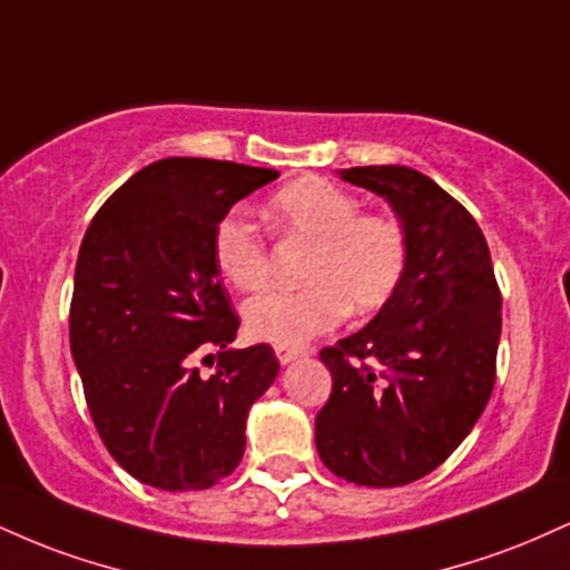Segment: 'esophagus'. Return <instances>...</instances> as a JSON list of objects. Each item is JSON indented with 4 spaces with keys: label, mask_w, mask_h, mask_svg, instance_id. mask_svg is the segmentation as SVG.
Masks as SVG:
<instances>
[{
    "label": "esophagus",
    "mask_w": 570,
    "mask_h": 570,
    "mask_svg": "<svg viewBox=\"0 0 570 570\" xmlns=\"http://www.w3.org/2000/svg\"><path fill=\"white\" fill-rule=\"evenodd\" d=\"M303 351H297V347H276V358L281 361V363H292V361H297V358H303Z\"/></svg>",
    "instance_id": "34e87169"
}]
</instances>
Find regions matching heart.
Instances as JSON below:
<instances>
[{
	"label": "heart",
	"instance_id": "obj_1",
	"mask_svg": "<svg viewBox=\"0 0 570 570\" xmlns=\"http://www.w3.org/2000/svg\"><path fill=\"white\" fill-rule=\"evenodd\" d=\"M267 215L289 242L311 244L297 292H265L246 303L244 326L252 337L278 347H303L332 332L351 311L372 315L401 289L409 271V233L382 212H361L351 190L303 177L271 196ZM219 276L238 292L263 289L271 278V252L252 223L225 215L212 233Z\"/></svg>",
	"mask_w": 570,
	"mask_h": 570
}]
</instances>
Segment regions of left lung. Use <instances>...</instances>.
<instances>
[{
    "label": "left lung",
    "instance_id": "obj_1",
    "mask_svg": "<svg viewBox=\"0 0 570 570\" xmlns=\"http://www.w3.org/2000/svg\"><path fill=\"white\" fill-rule=\"evenodd\" d=\"M374 190L409 233L401 289L361 332L324 347L332 395L315 449L334 475L393 489L420 481L475 428L497 382L502 292L483 230L416 169H342Z\"/></svg>",
    "mask_w": 570,
    "mask_h": 570
}]
</instances>
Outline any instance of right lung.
Returning <instances> with one entry per match:
<instances>
[{
	"label": "right lung",
	"instance_id": "1",
	"mask_svg": "<svg viewBox=\"0 0 570 570\" xmlns=\"http://www.w3.org/2000/svg\"><path fill=\"white\" fill-rule=\"evenodd\" d=\"M276 169L161 159L92 217L71 297V355L100 441L140 483L202 491L238 468L246 414L273 385L271 345L230 351L238 315L217 276L212 233ZM219 346L204 381L189 363Z\"/></svg>",
	"mask_w": 570,
	"mask_h": 570
}]
</instances>
